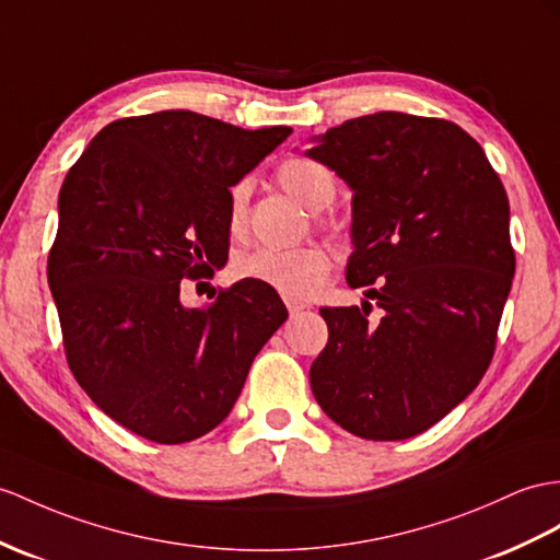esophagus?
Instances as JSON below:
<instances>
[{
	"label": "esophagus",
	"instance_id": "obj_1",
	"mask_svg": "<svg viewBox=\"0 0 560 560\" xmlns=\"http://www.w3.org/2000/svg\"><path fill=\"white\" fill-rule=\"evenodd\" d=\"M284 304H288V311H290V316H292V318H294V316H299V313L308 308V304H304V302H294V299H288V302H284Z\"/></svg>",
	"mask_w": 560,
	"mask_h": 560
}]
</instances>
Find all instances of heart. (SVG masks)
<instances>
[{
    "label": "heart",
    "mask_w": 560,
    "mask_h": 560,
    "mask_svg": "<svg viewBox=\"0 0 560 560\" xmlns=\"http://www.w3.org/2000/svg\"><path fill=\"white\" fill-rule=\"evenodd\" d=\"M276 177L284 192L311 211L327 207L337 195L332 173L308 156L284 159L276 171ZM249 192L252 185L247 177H242L228 189L225 223L233 235H242L247 230ZM330 270L332 252L323 244H304V247L294 249H256L235 261L237 278L261 282L288 299L313 296L330 278Z\"/></svg>",
    "instance_id": "b5f03b06"
}]
</instances>
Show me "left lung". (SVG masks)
Wrapping results in <instances>:
<instances>
[{
  "mask_svg": "<svg viewBox=\"0 0 560 560\" xmlns=\"http://www.w3.org/2000/svg\"><path fill=\"white\" fill-rule=\"evenodd\" d=\"M308 156L353 189L347 282L363 306H325L327 345L311 389L363 440L425 432L492 363L515 252L509 197L456 122L399 112L345 120ZM371 301L384 318L366 320Z\"/></svg>",
  "mask_w": 560,
  "mask_h": 560,
  "instance_id": "left-lung-1",
  "label": "left lung"
}]
</instances>
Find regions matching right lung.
Masks as SVG:
<instances>
[{
	"mask_svg": "<svg viewBox=\"0 0 560 560\" xmlns=\"http://www.w3.org/2000/svg\"><path fill=\"white\" fill-rule=\"evenodd\" d=\"M290 132L195 112L118 118L66 175L47 261L66 361L108 418L149 442H192L223 422L288 320L258 282L209 308H185L180 282L225 261L228 189Z\"/></svg>",
	"mask_w": 560,
	"mask_h": 560,
	"instance_id": "right-lung-1",
	"label": "right lung"
}]
</instances>
